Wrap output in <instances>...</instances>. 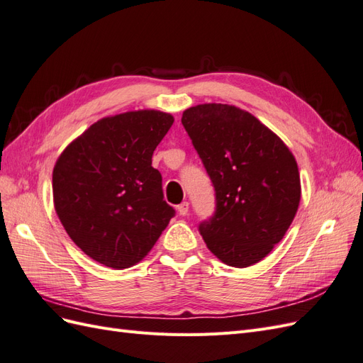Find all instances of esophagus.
I'll list each match as a JSON object with an SVG mask.
<instances>
[{"label": "esophagus", "mask_w": 363, "mask_h": 363, "mask_svg": "<svg viewBox=\"0 0 363 363\" xmlns=\"http://www.w3.org/2000/svg\"><path fill=\"white\" fill-rule=\"evenodd\" d=\"M177 211H179V213L182 216H186V215H188V212H189V203L188 201H183L182 204L177 206Z\"/></svg>", "instance_id": "34e87169"}]
</instances>
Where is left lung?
Listing matches in <instances>:
<instances>
[{"instance_id":"8db88e82","label":"left lung","mask_w":363,"mask_h":363,"mask_svg":"<svg viewBox=\"0 0 363 363\" xmlns=\"http://www.w3.org/2000/svg\"><path fill=\"white\" fill-rule=\"evenodd\" d=\"M182 124L215 189V212L200 223V235L227 265H255L283 239L298 208L295 157L276 133L235 106L191 107Z\"/></svg>"}]
</instances>
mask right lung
<instances>
[{
	"mask_svg": "<svg viewBox=\"0 0 363 363\" xmlns=\"http://www.w3.org/2000/svg\"><path fill=\"white\" fill-rule=\"evenodd\" d=\"M174 123L138 111L103 118L65 148L52 196L67 233L84 255L115 269L144 259L175 215L151 157Z\"/></svg>",
	"mask_w": 363,
	"mask_h": 363,
	"instance_id": "add662e5",
	"label": "right lung"
}]
</instances>
